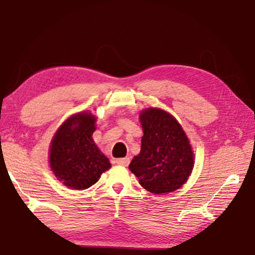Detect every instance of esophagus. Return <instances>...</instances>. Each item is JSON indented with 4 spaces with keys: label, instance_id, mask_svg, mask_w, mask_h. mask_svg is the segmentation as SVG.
Listing matches in <instances>:
<instances>
[{
    "label": "esophagus",
    "instance_id": "1",
    "mask_svg": "<svg viewBox=\"0 0 255 255\" xmlns=\"http://www.w3.org/2000/svg\"><path fill=\"white\" fill-rule=\"evenodd\" d=\"M129 162H130V159L129 158H122V159L116 160V163L118 165H122V166H127L129 164Z\"/></svg>",
    "mask_w": 255,
    "mask_h": 255
}]
</instances>
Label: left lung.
<instances>
[{"instance_id": "obj_1", "label": "left lung", "mask_w": 255, "mask_h": 255, "mask_svg": "<svg viewBox=\"0 0 255 255\" xmlns=\"http://www.w3.org/2000/svg\"><path fill=\"white\" fill-rule=\"evenodd\" d=\"M141 150L129 164L139 183L150 193L174 192L187 181L194 153L185 131L171 114L147 108L140 114Z\"/></svg>"}]
</instances>
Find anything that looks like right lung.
Wrapping results in <instances>:
<instances>
[{"mask_svg":"<svg viewBox=\"0 0 255 255\" xmlns=\"http://www.w3.org/2000/svg\"><path fill=\"white\" fill-rule=\"evenodd\" d=\"M96 118L91 113H79L69 117L53 136L49 163L59 181L73 189H85L100 180L111 167L92 134Z\"/></svg>","mask_w":255,"mask_h":255,"instance_id":"1","label":"right lung"}]
</instances>
